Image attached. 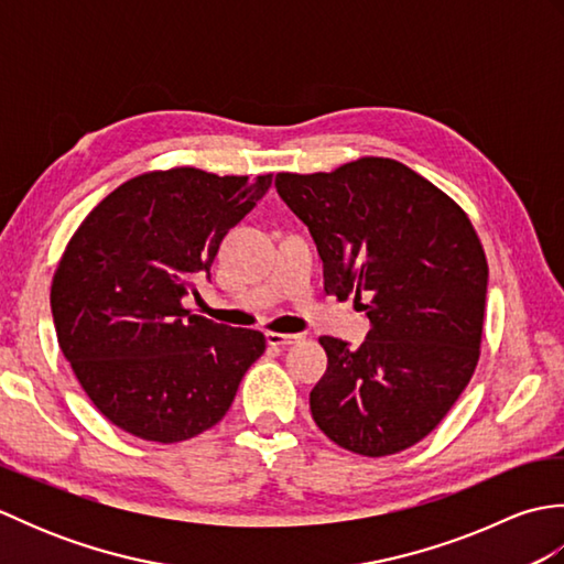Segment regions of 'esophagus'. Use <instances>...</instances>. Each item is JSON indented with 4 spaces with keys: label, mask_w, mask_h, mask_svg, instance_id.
Segmentation results:
<instances>
[{
    "label": "esophagus",
    "mask_w": 564,
    "mask_h": 564,
    "mask_svg": "<svg viewBox=\"0 0 564 564\" xmlns=\"http://www.w3.org/2000/svg\"><path fill=\"white\" fill-rule=\"evenodd\" d=\"M297 339V334H281V332H267V344L269 346H291V344H295Z\"/></svg>",
    "instance_id": "34e87169"
}]
</instances>
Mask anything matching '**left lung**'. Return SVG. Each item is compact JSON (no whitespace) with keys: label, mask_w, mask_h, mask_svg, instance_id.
I'll return each mask as SVG.
<instances>
[{"label":"left lung","mask_w":564,"mask_h":564,"mask_svg":"<svg viewBox=\"0 0 564 564\" xmlns=\"http://www.w3.org/2000/svg\"><path fill=\"white\" fill-rule=\"evenodd\" d=\"M275 188L325 263V291L370 319L351 349L319 337L327 373L310 392L337 446L382 458L414 446L451 412L480 361L487 257L467 213L398 160L361 158Z\"/></svg>","instance_id":"left-lung-1"}]
</instances>
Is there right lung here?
Here are the masks:
<instances>
[{
	"instance_id": "right-lung-1",
	"label": "right lung",
	"mask_w": 564,
	"mask_h": 564,
	"mask_svg": "<svg viewBox=\"0 0 564 564\" xmlns=\"http://www.w3.org/2000/svg\"><path fill=\"white\" fill-rule=\"evenodd\" d=\"M271 178L196 166L138 174L69 237L51 285L57 344L118 429L154 443L203 434L267 351L261 332L191 315L182 301Z\"/></svg>"
}]
</instances>
